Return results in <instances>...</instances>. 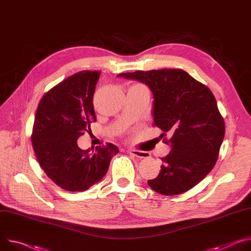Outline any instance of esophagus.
Returning <instances> with one entry per match:
<instances>
[{"label": "esophagus", "instance_id": "34e87169", "mask_svg": "<svg viewBox=\"0 0 251 251\" xmlns=\"http://www.w3.org/2000/svg\"><path fill=\"white\" fill-rule=\"evenodd\" d=\"M127 152L135 157L138 158H147L150 156V152L148 151H134V150H128Z\"/></svg>", "mask_w": 251, "mask_h": 251}]
</instances>
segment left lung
Wrapping results in <instances>:
<instances>
[{"label": "left lung", "instance_id": "left-lung-1", "mask_svg": "<svg viewBox=\"0 0 251 251\" xmlns=\"http://www.w3.org/2000/svg\"><path fill=\"white\" fill-rule=\"evenodd\" d=\"M141 81L153 96V126L172 137L159 175L149 185L164 196L187 191L213 169L225 137V122L214 96L182 70L136 71L118 75Z\"/></svg>", "mask_w": 251, "mask_h": 251}]
</instances>
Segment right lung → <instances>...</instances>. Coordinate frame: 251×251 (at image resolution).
Masks as SVG:
<instances>
[{
    "label": "right lung",
    "instance_id": "add662e5",
    "mask_svg": "<svg viewBox=\"0 0 251 251\" xmlns=\"http://www.w3.org/2000/svg\"><path fill=\"white\" fill-rule=\"evenodd\" d=\"M100 72L81 71L50 90L41 100L32 142L41 168L60 187L83 191L99 182L119 152L106 144L96 151L80 150L77 138L97 121L93 104Z\"/></svg>",
    "mask_w": 251,
    "mask_h": 251
}]
</instances>
